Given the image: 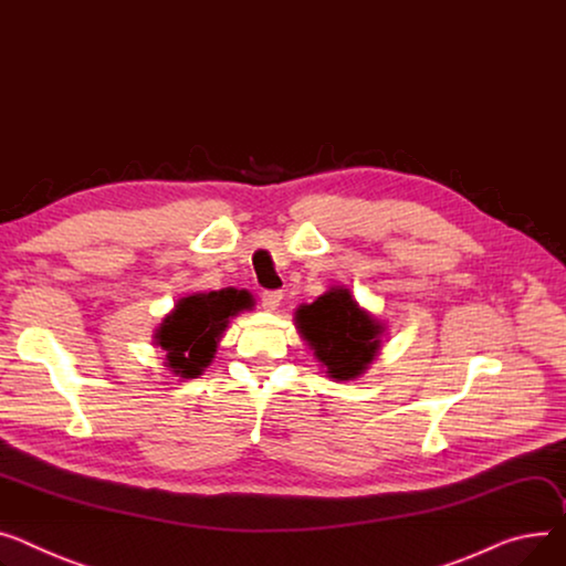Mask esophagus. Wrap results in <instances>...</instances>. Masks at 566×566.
I'll use <instances>...</instances> for the list:
<instances>
[{
	"instance_id": "1",
	"label": "esophagus",
	"mask_w": 566,
	"mask_h": 566,
	"mask_svg": "<svg viewBox=\"0 0 566 566\" xmlns=\"http://www.w3.org/2000/svg\"><path fill=\"white\" fill-rule=\"evenodd\" d=\"M282 303V291H263L261 293V305L266 312H275Z\"/></svg>"
}]
</instances>
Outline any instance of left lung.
Masks as SVG:
<instances>
[{"mask_svg": "<svg viewBox=\"0 0 566 566\" xmlns=\"http://www.w3.org/2000/svg\"><path fill=\"white\" fill-rule=\"evenodd\" d=\"M295 325L332 380H355L361 375L378 355L385 332L344 286H332L316 303L300 307Z\"/></svg>", "mask_w": 566, "mask_h": 566, "instance_id": "8db88e82", "label": "left lung"}]
</instances>
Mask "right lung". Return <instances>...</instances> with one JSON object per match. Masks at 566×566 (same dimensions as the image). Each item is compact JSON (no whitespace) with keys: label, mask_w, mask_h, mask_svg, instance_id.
I'll return each mask as SVG.
<instances>
[{"label":"right lung","mask_w":566,"mask_h":566,"mask_svg":"<svg viewBox=\"0 0 566 566\" xmlns=\"http://www.w3.org/2000/svg\"><path fill=\"white\" fill-rule=\"evenodd\" d=\"M252 307L243 289H220L181 297L155 332V344L166 353V366L179 378H198L216 355L218 338L230 318Z\"/></svg>","instance_id":"obj_1"}]
</instances>
